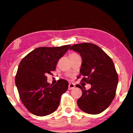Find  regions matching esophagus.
<instances>
[{
  "label": "esophagus",
  "mask_w": 133,
  "mask_h": 133,
  "mask_svg": "<svg viewBox=\"0 0 133 133\" xmlns=\"http://www.w3.org/2000/svg\"><path fill=\"white\" fill-rule=\"evenodd\" d=\"M75 88V85L73 83H70L68 85V89L69 90H72L73 89H74Z\"/></svg>",
  "instance_id": "esophagus-1"
}]
</instances>
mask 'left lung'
Here are the masks:
<instances>
[{
	"mask_svg": "<svg viewBox=\"0 0 133 133\" xmlns=\"http://www.w3.org/2000/svg\"><path fill=\"white\" fill-rule=\"evenodd\" d=\"M70 50L80 53L82 64L78 77L83 76L82 82L91 85L88 90L80 84L76 86L82 91L77 101L78 106L89 114H99L109 106L116 95L118 76L113 61L101 48L92 43L74 44Z\"/></svg>",
	"mask_w": 133,
	"mask_h": 133,
	"instance_id": "left-lung-1",
	"label": "left lung"
}]
</instances>
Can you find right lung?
<instances>
[{
	"mask_svg": "<svg viewBox=\"0 0 133 133\" xmlns=\"http://www.w3.org/2000/svg\"><path fill=\"white\" fill-rule=\"evenodd\" d=\"M71 45L56 47H38L21 61L15 83L21 101L29 111L44 116L58 107L61 95L68 89V82L59 79L55 84L47 82L57 63Z\"/></svg>",
	"mask_w": 133,
	"mask_h": 133,
	"instance_id": "add662e5",
	"label": "right lung"
}]
</instances>
